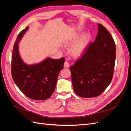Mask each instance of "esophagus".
Returning <instances> with one entry per match:
<instances>
[{
	"instance_id": "1",
	"label": "esophagus",
	"mask_w": 131,
	"mask_h": 131,
	"mask_svg": "<svg viewBox=\"0 0 131 131\" xmlns=\"http://www.w3.org/2000/svg\"><path fill=\"white\" fill-rule=\"evenodd\" d=\"M63 66H64V68H69L70 67V64L68 61H65L64 63V65Z\"/></svg>"
}]
</instances>
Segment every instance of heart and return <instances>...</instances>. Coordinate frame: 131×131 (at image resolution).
Masks as SVG:
<instances>
[{
    "mask_svg": "<svg viewBox=\"0 0 131 131\" xmlns=\"http://www.w3.org/2000/svg\"><path fill=\"white\" fill-rule=\"evenodd\" d=\"M79 38V35H76L73 36L72 38L66 40L64 42L65 46L71 45L74 43L78 40ZM91 39V36L88 33L85 34L83 35L78 42H76L70 49L71 54L76 57H78L82 55L86 51L87 47H88L89 43Z\"/></svg>",
    "mask_w": 131,
    "mask_h": 131,
    "instance_id": "1",
    "label": "heart"
}]
</instances>
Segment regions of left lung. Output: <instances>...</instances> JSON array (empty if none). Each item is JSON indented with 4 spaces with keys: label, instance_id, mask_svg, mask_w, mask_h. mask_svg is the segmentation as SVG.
Here are the masks:
<instances>
[{
    "label": "left lung",
    "instance_id": "8db88e82",
    "mask_svg": "<svg viewBox=\"0 0 131 131\" xmlns=\"http://www.w3.org/2000/svg\"><path fill=\"white\" fill-rule=\"evenodd\" d=\"M94 42H90L81 58L70 66L73 90L83 98L100 95L113 78L116 45L111 35L102 25Z\"/></svg>",
    "mask_w": 131,
    "mask_h": 131
}]
</instances>
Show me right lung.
<instances>
[{
  "label": "right lung",
  "instance_id": "add662e5",
  "mask_svg": "<svg viewBox=\"0 0 131 131\" xmlns=\"http://www.w3.org/2000/svg\"><path fill=\"white\" fill-rule=\"evenodd\" d=\"M29 29L20 32L12 55V75L20 90L34 100L48 99L54 92L60 71L63 68L65 59L47 58L37 64L28 65L23 62L19 53L18 43Z\"/></svg>",
  "mask_w": 131,
  "mask_h": 131
}]
</instances>
